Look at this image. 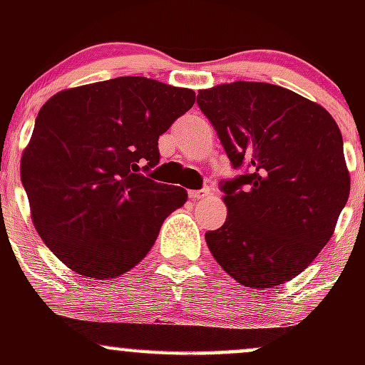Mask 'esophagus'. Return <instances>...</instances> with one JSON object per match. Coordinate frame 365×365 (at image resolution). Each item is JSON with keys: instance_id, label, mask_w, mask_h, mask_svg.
<instances>
[{"instance_id": "34e87169", "label": "esophagus", "mask_w": 365, "mask_h": 365, "mask_svg": "<svg viewBox=\"0 0 365 365\" xmlns=\"http://www.w3.org/2000/svg\"><path fill=\"white\" fill-rule=\"evenodd\" d=\"M209 194L207 188H202V190H190L188 192V197H190L192 200H199V199H204Z\"/></svg>"}]
</instances>
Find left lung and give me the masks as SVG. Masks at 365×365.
Wrapping results in <instances>:
<instances>
[{"mask_svg":"<svg viewBox=\"0 0 365 365\" xmlns=\"http://www.w3.org/2000/svg\"><path fill=\"white\" fill-rule=\"evenodd\" d=\"M233 168L225 182V225L206 233L217 264L244 287L264 290L300 274L333 237L350 194L336 121L321 104L266 82L199 91Z\"/></svg>","mask_w":365,"mask_h":365,"instance_id":"left-lung-1","label":"left lung"}]
</instances>
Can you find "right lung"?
Returning a JSON list of instances; mask_svg holds the SVG:
<instances>
[{"instance_id":"add662e5","label":"right lung","mask_w":365,"mask_h":365,"mask_svg":"<svg viewBox=\"0 0 365 365\" xmlns=\"http://www.w3.org/2000/svg\"><path fill=\"white\" fill-rule=\"evenodd\" d=\"M195 92L145 77L65 89L37 113L20 177L49 250L75 273L110 279L148 255L187 190L145 177L158 139Z\"/></svg>"}]
</instances>
